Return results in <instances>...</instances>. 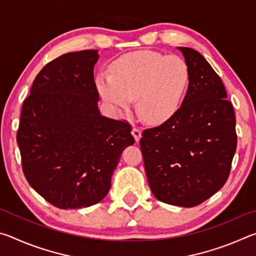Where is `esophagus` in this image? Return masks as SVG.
<instances>
[{
    "label": "esophagus",
    "instance_id": "esophagus-1",
    "mask_svg": "<svg viewBox=\"0 0 256 256\" xmlns=\"http://www.w3.org/2000/svg\"><path fill=\"white\" fill-rule=\"evenodd\" d=\"M132 134H133L134 138H136V141L138 142V140H140V138H141V130H140V128L136 126V125H134L133 128H132Z\"/></svg>",
    "mask_w": 256,
    "mask_h": 256
}]
</instances>
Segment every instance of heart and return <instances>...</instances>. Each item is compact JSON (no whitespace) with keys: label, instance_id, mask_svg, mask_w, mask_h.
<instances>
[{"label":"heart","instance_id":"obj_1","mask_svg":"<svg viewBox=\"0 0 256 256\" xmlns=\"http://www.w3.org/2000/svg\"><path fill=\"white\" fill-rule=\"evenodd\" d=\"M110 72L97 78L102 97L118 112L136 98L138 112L150 124H162L175 114L190 82L183 58L151 50L122 56L112 64Z\"/></svg>","mask_w":256,"mask_h":256}]
</instances>
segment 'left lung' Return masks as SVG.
Returning a JSON list of instances; mask_svg holds the SVG:
<instances>
[{"instance_id": "8db88e82", "label": "left lung", "mask_w": 256, "mask_h": 256, "mask_svg": "<svg viewBox=\"0 0 256 256\" xmlns=\"http://www.w3.org/2000/svg\"><path fill=\"white\" fill-rule=\"evenodd\" d=\"M188 88L170 120L140 138L151 192L159 201L196 206L222 188L237 146L236 118L220 76L198 50L178 47Z\"/></svg>"}]
</instances>
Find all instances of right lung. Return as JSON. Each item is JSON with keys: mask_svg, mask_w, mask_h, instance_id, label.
<instances>
[{"mask_svg": "<svg viewBox=\"0 0 256 256\" xmlns=\"http://www.w3.org/2000/svg\"><path fill=\"white\" fill-rule=\"evenodd\" d=\"M97 50L58 56L42 68L24 100L16 132L26 180L60 209L102 201L120 156L134 144L126 120L102 116L94 80Z\"/></svg>", "mask_w": 256, "mask_h": 256, "instance_id": "1", "label": "right lung"}]
</instances>
